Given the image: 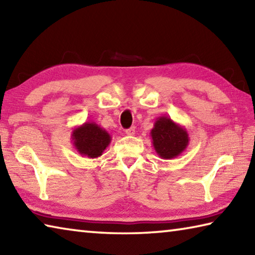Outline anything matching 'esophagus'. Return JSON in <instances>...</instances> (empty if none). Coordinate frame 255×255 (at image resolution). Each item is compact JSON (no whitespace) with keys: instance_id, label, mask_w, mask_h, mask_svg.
<instances>
[{"instance_id":"1","label":"esophagus","mask_w":255,"mask_h":255,"mask_svg":"<svg viewBox=\"0 0 255 255\" xmlns=\"http://www.w3.org/2000/svg\"><path fill=\"white\" fill-rule=\"evenodd\" d=\"M135 131H136V129H135V127H130L129 129H126V135H128V136H132V135H135Z\"/></svg>"}]
</instances>
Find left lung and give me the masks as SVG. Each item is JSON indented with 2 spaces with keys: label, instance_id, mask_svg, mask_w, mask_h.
Masks as SVG:
<instances>
[{
  "label": "left lung",
  "instance_id": "obj_1",
  "mask_svg": "<svg viewBox=\"0 0 255 255\" xmlns=\"http://www.w3.org/2000/svg\"><path fill=\"white\" fill-rule=\"evenodd\" d=\"M150 137L155 152L163 159L178 157L189 145L187 129L166 116L156 118Z\"/></svg>",
  "mask_w": 255,
  "mask_h": 255
}]
</instances>
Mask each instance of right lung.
<instances>
[{"instance_id": "obj_1", "label": "right lung", "mask_w": 255, "mask_h": 255, "mask_svg": "<svg viewBox=\"0 0 255 255\" xmlns=\"http://www.w3.org/2000/svg\"><path fill=\"white\" fill-rule=\"evenodd\" d=\"M72 140L77 153L82 156L97 158L109 146L111 136L96 123L86 122L73 129Z\"/></svg>"}]
</instances>
